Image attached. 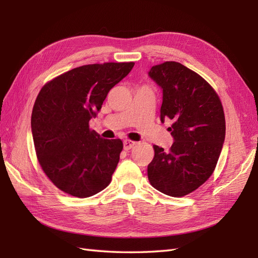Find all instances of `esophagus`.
I'll return each mask as SVG.
<instances>
[{"label":"esophagus","mask_w":258,"mask_h":258,"mask_svg":"<svg viewBox=\"0 0 258 258\" xmlns=\"http://www.w3.org/2000/svg\"><path fill=\"white\" fill-rule=\"evenodd\" d=\"M123 144H124V150L125 151H128V150L132 149V147L136 144V142L131 141V140H125Z\"/></svg>","instance_id":"1"}]
</instances>
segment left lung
I'll return each instance as SVG.
<instances>
[{"instance_id": "8db88e82", "label": "left lung", "mask_w": 258, "mask_h": 258, "mask_svg": "<svg viewBox=\"0 0 258 258\" xmlns=\"http://www.w3.org/2000/svg\"><path fill=\"white\" fill-rule=\"evenodd\" d=\"M151 78L163 89L161 120H173L168 131L174 143L168 152L153 145L147 166L153 187L182 197L211 177L225 140V115L216 91L194 71L178 62L152 67Z\"/></svg>"}]
</instances>
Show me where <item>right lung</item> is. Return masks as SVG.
<instances>
[{
	"label": "right lung",
	"instance_id": "add662e5",
	"mask_svg": "<svg viewBox=\"0 0 258 258\" xmlns=\"http://www.w3.org/2000/svg\"><path fill=\"white\" fill-rule=\"evenodd\" d=\"M133 67L83 65L48 81L38 93L31 117L35 153L43 172L64 193L85 199L111 183L123 142L100 138L90 119Z\"/></svg>",
	"mask_w": 258,
	"mask_h": 258
}]
</instances>
